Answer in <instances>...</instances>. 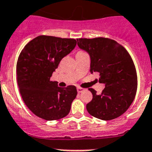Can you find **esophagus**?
I'll list each match as a JSON object with an SVG mask.
<instances>
[{
	"label": "esophagus",
	"mask_w": 152,
	"mask_h": 152,
	"mask_svg": "<svg viewBox=\"0 0 152 152\" xmlns=\"http://www.w3.org/2000/svg\"><path fill=\"white\" fill-rule=\"evenodd\" d=\"M77 92L78 93H81V92H83V91H84V88H80V87H78V88H77Z\"/></svg>",
	"instance_id": "34e87169"
}]
</instances>
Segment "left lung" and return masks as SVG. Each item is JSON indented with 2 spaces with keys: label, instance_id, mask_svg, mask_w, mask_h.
I'll return each instance as SVG.
<instances>
[{
  "label": "left lung",
  "instance_id": "1",
  "mask_svg": "<svg viewBox=\"0 0 152 152\" xmlns=\"http://www.w3.org/2000/svg\"><path fill=\"white\" fill-rule=\"evenodd\" d=\"M79 48L91 57V72L100 74L99 82L105 84L100 94L89 88L93 99L86 106L91 116L111 120L124 113L135 99L137 73L135 64L123 45L103 37L77 39Z\"/></svg>",
  "mask_w": 152,
  "mask_h": 152
}]
</instances>
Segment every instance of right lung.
Wrapping results in <instances>:
<instances>
[{
  "label": "right lung",
  "instance_id": "add662e5",
  "mask_svg": "<svg viewBox=\"0 0 152 152\" xmlns=\"http://www.w3.org/2000/svg\"><path fill=\"white\" fill-rule=\"evenodd\" d=\"M76 44L75 39L39 36L21 51L17 63V84L25 104L38 117L51 121L69 113L77 94L76 87L61 88L50 77Z\"/></svg>",
  "mask_w": 152,
  "mask_h": 152
}]
</instances>
